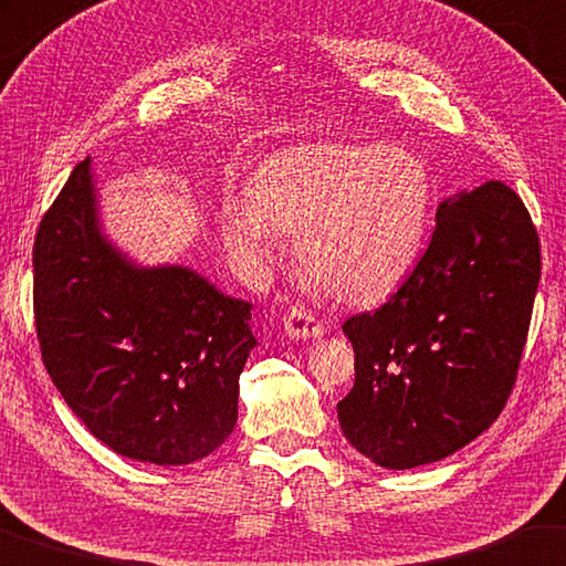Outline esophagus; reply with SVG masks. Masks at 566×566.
<instances>
[{"instance_id": "1", "label": "esophagus", "mask_w": 566, "mask_h": 566, "mask_svg": "<svg viewBox=\"0 0 566 566\" xmlns=\"http://www.w3.org/2000/svg\"><path fill=\"white\" fill-rule=\"evenodd\" d=\"M283 331L291 338H316L323 333V323L303 305H291L283 316Z\"/></svg>"}]
</instances>
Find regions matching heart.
<instances>
[{
	"label": "heart",
	"mask_w": 566,
	"mask_h": 566,
	"mask_svg": "<svg viewBox=\"0 0 566 566\" xmlns=\"http://www.w3.org/2000/svg\"><path fill=\"white\" fill-rule=\"evenodd\" d=\"M431 172L403 147L313 143L277 153L250 178V202L222 212V235L250 265L295 238L298 261L331 298L370 305L394 293L423 248Z\"/></svg>",
	"instance_id": "1"
}]
</instances>
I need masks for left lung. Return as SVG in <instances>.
Segmentation results:
<instances>
[{
    "instance_id": "left-lung-1",
    "label": "left lung",
    "mask_w": 566,
    "mask_h": 566,
    "mask_svg": "<svg viewBox=\"0 0 566 566\" xmlns=\"http://www.w3.org/2000/svg\"><path fill=\"white\" fill-rule=\"evenodd\" d=\"M539 275V233L509 185L443 200L406 281L344 323L356 350L344 437L378 467L413 469L486 431L516 384Z\"/></svg>"
}]
</instances>
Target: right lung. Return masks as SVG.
Returning <instances> with one entry per match:
<instances>
[{
    "mask_svg": "<svg viewBox=\"0 0 566 566\" xmlns=\"http://www.w3.org/2000/svg\"><path fill=\"white\" fill-rule=\"evenodd\" d=\"M42 360L70 409L119 457L192 464L238 421L253 305L188 268H137L99 235L90 157L32 250Z\"/></svg>",
    "mask_w": 566,
    "mask_h": 566,
    "instance_id": "obj_1",
    "label": "right lung"
}]
</instances>
